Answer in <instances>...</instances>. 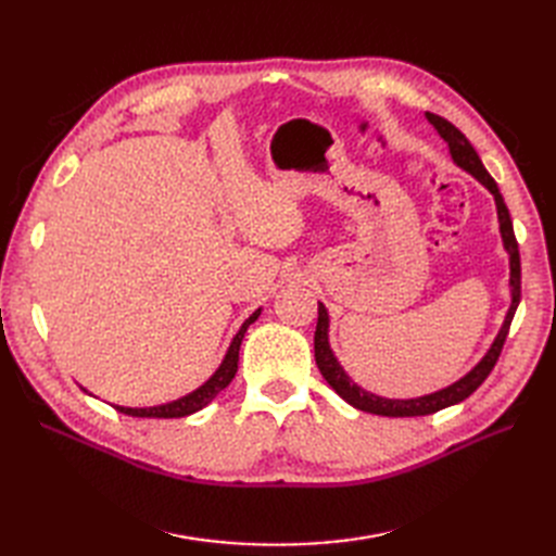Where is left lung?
<instances>
[{"mask_svg":"<svg viewBox=\"0 0 556 556\" xmlns=\"http://www.w3.org/2000/svg\"><path fill=\"white\" fill-rule=\"evenodd\" d=\"M429 125H433V129L439 131V137L447 143L450 148V157L452 162L464 169L466 174L473 176L482 188L490 190V194L494 197L496 204V215H498V231H501V241L503 248L508 252V264H510V306L506 317H503V325L496 333V339L492 341L490 350L484 352V357L470 368L466 376H462L457 382H452L439 392H431L425 396H415V399H387V396H378L374 392H366L364 387H359L355 380L348 376L345 368L341 366V362L336 359L331 343H329V311L317 301V329H315V362L319 374L325 376V380L331 384V390L339 394L343 401H348L352 408L364 410V413H374V415H382V417H419V415H431L439 413L447 406H454V403H462L466 396L473 394L478 387L484 382V378L492 374V368L501 355L503 343H506V336L510 329V323L515 317V311L519 306V294H521V266H519V248H517V239H515V229H513V220L506 201H503L496 180L486 174L482 160L478 157L476 148L470 146V141L464 137V134L454 127L452 123H447L445 117L435 115V113H425Z\"/></svg>","mask_w":556,"mask_h":556,"instance_id":"1","label":"left lung"}]
</instances>
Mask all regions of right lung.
I'll return each mask as SVG.
<instances>
[{
  "mask_svg": "<svg viewBox=\"0 0 556 556\" xmlns=\"http://www.w3.org/2000/svg\"><path fill=\"white\" fill-rule=\"evenodd\" d=\"M262 315V308H257L255 313H252L245 323L241 325V329L237 331V336H233L231 339V343H229V348H227V352H225V357H223V362H220V366L215 368L213 371V376L204 382V384H199L197 390H192L190 394H185V396H178V399H174V401H166V403H160V406H146V408H129V406H115V410H121V413H125V415H131V417H164V419H169V417H185V415H192V413H197V410H201V408H206L208 403L220 394L225 387L233 380V376H237V371H239V350H241V341H243V336H245V331H248V327L255 323V319ZM83 392H88L86 387H80ZM90 394V392H88Z\"/></svg>",
  "mask_w": 556,
  "mask_h": 556,
  "instance_id": "obj_1",
  "label": "right lung"
}]
</instances>
